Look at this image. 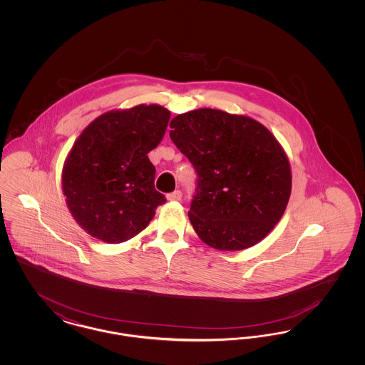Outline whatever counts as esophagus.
Instances as JSON below:
<instances>
[{"mask_svg":"<svg viewBox=\"0 0 365 365\" xmlns=\"http://www.w3.org/2000/svg\"><path fill=\"white\" fill-rule=\"evenodd\" d=\"M167 198L170 200V201H179L180 198H182V191L180 190H175L173 192H170V194H167Z\"/></svg>","mask_w":365,"mask_h":365,"instance_id":"1","label":"esophagus"}]
</instances>
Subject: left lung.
Segmentation results:
<instances>
[{"instance_id":"left-lung-1","label":"left lung","mask_w":365,"mask_h":365,"mask_svg":"<svg viewBox=\"0 0 365 365\" xmlns=\"http://www.w3.org/2000/svg\"><path fill=\"white\" fill-rule=\"evenodd\" d=\"M170 127L197 173L189 219L201 241L228 252L260 242L292 192L290 163L277 138L247 116L209 108L178 115Z\"/></svg>"}]
</instances>
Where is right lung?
I'll list each match as a JSON object with an SVG mask.
<instances>
[{
	"label": "right lung",
	"mask_w": 365,
	"mask_h": 365,
	"mask_svg": "<svg viewBox=\"0 0 365 365\" xmlns=\"http://www.w3.org/2000/svg\"><path fill=\"white\" fill-rule=\"evenodd\" d=\"M170 110L138 105L106 112L76 139L63 170L73 219L91 237L122 243L145 230L167 200L155 189L148 153L164 137Z\"/></svg>",
	"instance_id": "obj_1"
}]
</instances>
